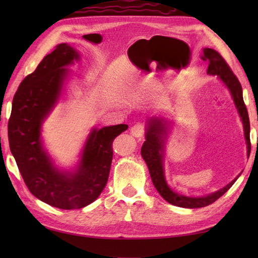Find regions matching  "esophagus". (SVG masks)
I'll return each mask as SVG.
<instances>
[{
    "mask_svg": "<svg viewBox=\"0 0 258 258\" xmlns=\"http://www.w3.org/2000/svg\"><path fill=\"white\" fill-rule=\"evenodd\" d=\"M131 134L135 138H142L145 134V125L143 123H138L131 128Z\"/></svg>",
    "mask_w": 258,
    "mask_h": 258,
    "instance_id": "34e87169",
    "label": "esophagus"
}]
</instances>
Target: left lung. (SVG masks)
Segmentation results:
<instances>
[{"label": "left lung", "mask_w": 258, "mask_h": 258, "mask_svg": "<svg viewBox=\"0 0 258 258\" xmlns=\"http://www.w3.org/2000/svg\"><path fill=\"white\" fill-rule=\"evenodd\" d=\"M204 61L208 62L207 68V74L211 75H217L223 80L224 83L229 89L232 93L233 100L236 105L239 116L242 117L243 124H244V132H245V139L246 144H247V155L250 154V139H249V117L247 113V108L243 100V91L242 85H240L238 79L236 75L233 73L232 69L229 68V65L226 63L225 59L217 51L213 50V48H204V55L202 57ZM166 124L164 123L163 119L158 118H152L150 120L149 128H147L146 133V141L144 142L143 146H142L141 154L142 157L144 158V161L147 164L149 167L150 175L152 178V182L154 184L155 188L157 189L158 193L161 194L164 200L167 201L171 204L179 207H186V208H199V207H205L207 205H211L212 203L217 201L222 195H224L226 191L232 187V185L235 183V180L238 178V176L235 178L233 182L226 185L225 187L215 191L211 195H207L204 197H187L179 195L175 193L171 188L168 187L165 177H164L163 172V143L164 140H162L163 136L166 133L165 131Z\"/></svg>", "instance_id": "8db88e82"}]
</instances>
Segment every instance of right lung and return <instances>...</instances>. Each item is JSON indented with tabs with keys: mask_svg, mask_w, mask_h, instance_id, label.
<instances>
[{
	"mask_svg": "<svg viewBox=\"0 0 258 258\" xmlns=\"http://www.w3.org/2000/svg\"><path fill=\"white\" fill-rule=\"evenodd\" d=\"M79 58L73 47L62 43L47 54L34 72L21 82L9 118L10 150L31 193L46 204L73 210L94 202L107 183L115 138L126 124L94 130L84 146L79 169L61 173L53 167L40 141L41 123L56 102L67 67Z\"/></svg>",
	"mask_w": 258,
	"mask_h": 258,
	"instance_id": "add662e5",
	"label": "right lung"
}]
</instances>
